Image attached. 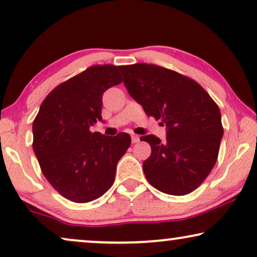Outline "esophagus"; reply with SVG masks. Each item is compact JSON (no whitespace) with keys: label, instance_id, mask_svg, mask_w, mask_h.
Segmentation results:
<instances>
[{"label":"esophagus","instance_id":"34e87169","mask_svg":"<svg viewBox=\"0 0 257 257\" xmlns=\"http://www.w3.org/2000/svg\"><path fill=\"white\" fill-rule=\"evenodd\" d=\"M132 142L133 143L140 142V136L139 135H132Z\"/></svg>","mask_w":257,"mask_h":257}]
</instances>
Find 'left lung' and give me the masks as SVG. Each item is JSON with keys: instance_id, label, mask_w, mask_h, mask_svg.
Segmentation results:
<instances>
[{"instance_id": "1", "label": "left lung", "mask_w": 257, "mask_h": 257, "mask_svg": "<svg viewBox=\"0 0 257 257\" xmlns=\"http://www.w3.org/2000/svg\"><path fill=\"white\" fill-rule=\"evenodd\" d=\"M118 70L130 96L166 127L164 142L155 135L141 137L151 147L143 162L147 180L166 194L191 193L218 160L223 135L218 104L197 81L169 68L140 63Z\"/></svg>"}]
</instances>
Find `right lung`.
Listing matches in <instances>:
<instances>
[{"label":"right lung","mask_w":257,"mask_h":257,"mask_svg":"<svg viewBox=\"0 0 257 257\" xmlns=\"http://www.w3.org/2000/svg\"><path fill=\"white\" fill-rule=\"evenodd\" d=\"M122 82L118 67L94 65L61 82L45 97L32 123L43 175L66 199L84 204L113 185L116 165L132 143L127 133L104 136L89 128L102 121V95Z\"/></svg>","instance_id":"1"}]
</instances>
